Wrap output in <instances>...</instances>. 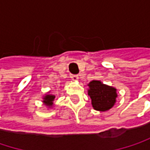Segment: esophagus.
Wrapping results in <instances>:
<instances>
[{
  "mask_svg": "<svg viewBox=\"0 0 150 150\" xmlns=\"http://www.w3.org/2000/svg\"><path fill=\"white\" fill-rule=\"evenodd\" d=\"M71 79L73 81H78L79 80V76L77 75H71Z\"/></svg>",
  "mask_w": 150,
  "mask_h": 150,
  "instance_id": "obj_1",
  "label": "esophagus"
}]
</instances>
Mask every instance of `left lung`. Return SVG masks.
<instances>
[{
    "label": "left lung",
    "instance_id": "left-lung-1",
    "mask_svg": "<svg viewBox=\"0 0 150 150\" xmlns=\"http://www.w3.org/2000/svg\"><path fill=\"white\" fill-rule=\"evenodd\" d=\"M88 86V95L91 99V104L94 109L105 112L115 104L118 96L115 88L106 85L97 80L91 81Z\"/></svg>",
    "mask_w": 150,
    "mask_h": 150
}]
</instances>
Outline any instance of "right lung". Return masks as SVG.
Wrapping results in <instances>:
<instances>
[{"instance_id": "1", "label": "right lung", "mask_w": 150, "mask_h": 150, "mask_svg": "<svg viewBox=\"0 0 150 150\" xmlns=\"http://www.w3.org/2000/svg\"><path fill=\"white\" fill-rule=\"evenodd\" d=\"M55 96L53 94H50V92H47L45 96L42 97V103L46 105V107L47 108H52L54 106V101Z\"/></svg>"}]
</instances>
